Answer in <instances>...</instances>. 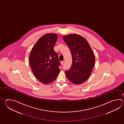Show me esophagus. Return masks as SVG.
Masks as SVG:
<instances>
[{
  "instance_id": "1",
  "label": "esophagus",
  "mask_w": 124,
  "mask_h": 124,
  "mask_svg": "<svg viewBox=\"0 0 124 124\" xmlns=\"http://www.w3.org/2000/svg\"><path fill=\"white\" fill-rule=\"evenodd\" d=\"M61 65H63V64H64V61H61Z\"/></svg>"
}]
</instances>
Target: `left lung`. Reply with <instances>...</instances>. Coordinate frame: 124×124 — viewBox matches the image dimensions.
I'll return each instance as SVG.
<instances>
[{
    "label": "left lung",
    "instance_id": "left-lung-1",
    "mask_svg": "<svg viewBox=\"0 0 124 124\" xmlns=\"http://www.w3.org/2000/svg\"><path fill=\"white\" fill-rule=\"evenodd\" d=\"M72 57V65L66 70V75L71 82L80 84L89 78L95 64V56L84 38L78 34H70L63 37Z\"/></svg>",
    "mask_w": 124,
    "mask_h": 124
}]
</instances>
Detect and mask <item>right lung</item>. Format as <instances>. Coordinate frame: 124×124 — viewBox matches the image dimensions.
<instances>
[{
  "mask_svg": "<svg viewBox=\"0 0 124 124\" xmlns=\"http://www.w3.org/2000/svg\"><path fill=\"white\" fill-rule=\"evenodd\" d=\"M58 38L55 34H47L40 38L32 49L29 63L35 77L45 84L55 80L61 63L54 47Z\"/></svg>",
  "mask_w": 124,
  "mask_h": 124,
  "instance_id": "1",
  "label": "right lung"
}]
</instances>
